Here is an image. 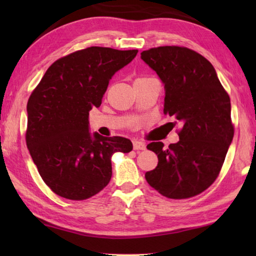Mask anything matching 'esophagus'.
<instances>
[{
    "label": "esophagus",
    "instance_id": "obj_1",
    "mask_svg": "<svg viewBox=\"0 0 256 256\" xmlns=\"http://www.w3.org/2000/svg\"><path fill=\"white\" fill-rule=\"evenodd\" d=\"M133 149H134V150H144V149H146L144 142H141V141H133Z\"/></svg>",
    "mask_w": 256,
    "mask_h": 256
}]
</instances>
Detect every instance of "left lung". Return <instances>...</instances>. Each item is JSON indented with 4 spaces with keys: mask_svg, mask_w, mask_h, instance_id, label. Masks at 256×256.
Listing matches in <instances>:
<instances>
[{
    "mask_svg": "<svg viewBox=\"0 0 256 256\" xmlns=\"http://www.w3.org/2000/svg\"><path fill=\"white\" fill-rule=\"evenodd\" d=\"M141 58L164 84V112L183 124L177 144L146 146L158 164L146 180L168 198L196 196L216 180L232 141L230 98L212 64L196 50L160 46L144 50Z\"/></svg>",
    "mask_w": 256,
    "mask_h": 256,
    "instance_id": "obj_1",
    "label": "left lung"
}]
</instances>
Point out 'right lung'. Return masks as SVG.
Returning <instances> with one entry per match:
<instances>
[{"label": "right lung", "mask_w": 256, "mask_h": 256, "mask_svg": "<svg viewBox=\"0 0 256 256\" xmlns=\"http://www.w3.org/2000/svg\"><path fill=\"white\" fill-rule=\"evenodd\" d=\"M138 50L92 46L58 58L30 94L26 131L30 156L45 184L68 200H86L107 186L112 156L132 142L89 132V112L102 105L112 76Z\"/></svg>", "instance_id": "1"}]
</instances>
